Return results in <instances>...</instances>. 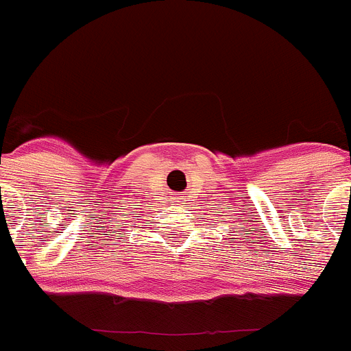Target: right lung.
<instances>
[{"mask_svg": "<svg viewBox=\"0 0 351 351\" xmlns=\"http://www.w3.org/2000/svg\"><path fill=\"white\" fill-rule=\"evenodd\" d=\"M137 218H138V216H137Z\"/></svg>", "mask_w": 351, "mask_h": 351, "instance_id": "add662e5", "label": "right lung"}]
</instances>
